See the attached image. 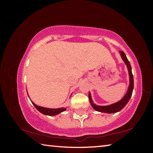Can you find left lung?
Instances as JSON below:
<instances>
[{
    "mask_svg": "<svg viewBox=\"0 0 153 153\" xmlns=\"http://www.w3.org/2000/svg\"><path fill=\"white\" fill-rule=\"evenodd\" d=\"M120 53L121 56V59H122L124 63L126 64L127 69H128V71L129 85H128V90H127V92L125 94V95L123 96V97L121 98V100H120L119 101L116 102L115 103H113V104L105 105V106L97 105L94 104L92 100L91 93H90V92H89L88 98H89L90 105H91L92 108H94L95 111H98V112L105 113H108V114L119 112V111H120L127 105V103L128 102L129 99H130L131 94H132V92L134 89V77H133L132 72H131V65H130V63H129V61L128 60V59H127L125 53L121 51H120Z\"/></svg>",
    "mask_w": 153,
    "mask_h": 153,
    "instance_id": "obj_1",
    "label": "left lung"
}]
</instances>
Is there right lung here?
<instances>
[{"mask_svg": "<svg viewBox=\"0 0 153 153\" xmlns=\"http://www.w3.org/2000/svg\"><path fill=\"white\" fill-rule=\"evenodd\" d=\"M27 95H28V94H27ZM71 96H70V97H71ZM28 97H29V95H28ZM31 102H32V104L34 105V107L36 108V109H37L38 111H40L41 113H42V114H44V115H46L55 116V115H58V114H59V113L63 112V111L66 110V108H63V107L59 108H51L43 107H41V106H38L37 105H36L34 102L32 101V100H31Z\"/></svg>", "mask_w": 153, "mask_h": 153, "instance_id": "1", "label": "right lung"}]
</instances>
